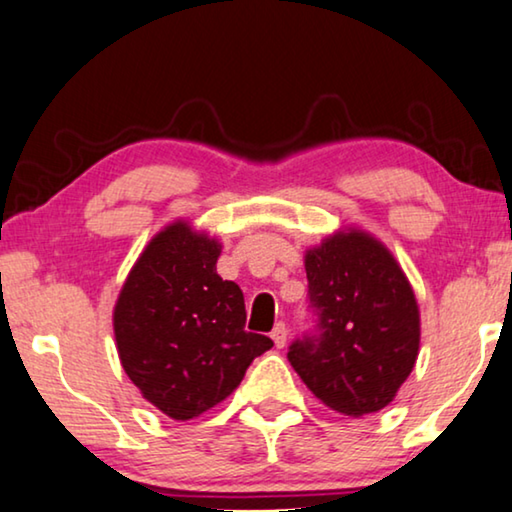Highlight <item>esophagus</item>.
<instances>
[{
  "mask_svg": "<svg viewBox=\"0 0 512 512\" xmlns=\"http://www.w3.org/2000/svg\"><path fill=\"white\" fill-rule=\"evenodd\" d=\"M271 338H273V343H276V348H283V345L287 343V327H285V322H278V325L273 327Z\"/></svg>",
  "mask_w": 512,
  "mask_h": 512,
  "instance_id": "1",
  "label": "esophagus"
}]
</instances>
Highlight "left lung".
<instances>
[{
	"mask_svg": "<svg viewBox=\"0 0 512 512\" xmlns=\"http://www.w3.org/2000/svg\"><path fill=\"white\" fill-rule=\"evenodd\" d=\"M313 327L287 359L331 410L366 415L385 408L413 371L420 313L390 250L369 234H336L306 255Z\"/></svg>",
	"mask_w": 512,
	"mask_h": 512,
	"instance_id": "obj_1",
	"label": "left lung"
}]
</instances>
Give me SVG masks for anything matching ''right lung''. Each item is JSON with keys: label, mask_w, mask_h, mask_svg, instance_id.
Wrapping results in <instances>:
<instances>
[{"label": "right lung", "mask_w": 512, "mask_h": 512, "mask_svg": "<svg viewBox=\"0 0 512 512\" xmlns=\"http://www.w3.org/2000/svg\"><path fill=\"white\" fill-rule=\"evenodd\" d=\"M220 246L176 222L129 271L113 329L129 380L174 420H192L241 385L253 359L273 348L246 329V301L215 271Z\"/></svg>", "instance_id": "add662e5"}]
</instances>
